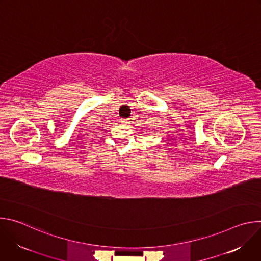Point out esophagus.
<instances>
[{
    "instance_id": "obj_1",
    "label": "esophagus",
    "mask_w": 261,
    "mask_h": 261,
    "mask_svg": "<svg viewBox=\"0 0 261 261\" xmlns=\"http://www.w3.org/2000/svg\"><path fill=\"white\" fill-rule=\"evenodd\" d=\"M121 122H122V124H124V125L130 124V123H129V119H123Z\"/></svg>"
}]
</instances>
